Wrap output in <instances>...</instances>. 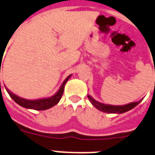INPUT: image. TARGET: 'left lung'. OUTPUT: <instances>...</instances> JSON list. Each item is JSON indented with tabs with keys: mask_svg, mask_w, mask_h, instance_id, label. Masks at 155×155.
<instances>
[{
	"mask_svg": "<svg viewBox=\"0 0 155 155\" xmlns=\"http://www.w3.org/2000/svg\"><path fill=\"white\" fill-rule=\"evenodd\" d=\"M88 98L90 101V103L92 104L93 106L96 107L99 111H101V112L107 113H117V114H121V113H124L126 112L130 111L132 108H134L135 107L137 106L143 100V98H142L140 101L132 102V103L125 104V105H111V104H103V103H100L98 101L95 100L94 98L89 94H88Z\"/></svg>",
	"mask_w": 155,
	"mask_h": 155,
	"instance_id": "1",
	"label": "left lung"
}]
</instances>
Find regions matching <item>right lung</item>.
<instances>
[{
    "mask_svg": "<svg viewBox=\"0 0 155 155\" xmlns=\"http://www.w3.org/2000/svg\"><path fill=\"white\" fill-rule=\"evenodd\" d=\"M0 73H1V67H0ZM72 74H70L66 78V80L63 81L61 85L59 88V89L57 90V92L53 94L51 97L48 98H38V99H26V98H21L19 97L18 95L15 94L14 93L10 91V89H8L5 85V88L6 89V91L10 96V98H12L17 104H19V106L28 108V109H34L38 110V111H41V110H47L48 108H51L53 106H55L56 104L59 103L61 98L64 92V88H65V84L67 82L69 79L71 78ZM0 88H1V82H0Z\"/></svg>",
    "mask_w": 155,
    "mask_h": 155,
    "instance_id": "add662e5",
    "label": "right lung"
}]
</instances>
